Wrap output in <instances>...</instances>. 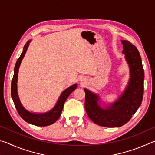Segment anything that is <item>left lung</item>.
<instances>
[{"mask_svg": "<svg viewBox=\"0 0 155 155\" xmlns=\"http://www.w3.org/2000/svg\"><path fill=\"white\" fill-rule=\"evenodd\" d=\"M122 52L129 66L128 85L120 98L103 109L98 104L99 96L87 89L85 108L88 117L95 124L105 127H120L125 124L135 114L142 102L144 71L137 48L127 40H122Z\"/></svg>", "mask_w": 155, "mask_h": 155, "instance_id": "8db88e82", "label": "left lung"}]
</instances>
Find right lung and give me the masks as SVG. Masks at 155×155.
Listing matches in <instances>:
<instances>
[{
    "mask_svg": "<svg viewBox=\"0 0 155 155\" xmlns=\"http://www.w3.org/2000/svg\"><path fill=\"white\" fill-rule=\"evenodd\" d=\"M31 40H28L27 43L25 44L23 49L22 53L20 57L17 60L16 64H15L14 68V77L12 78V85H11V94L12 98L14 101L15 104V109H16L18 114L20 115L22 118L28 123L31 124L38 126V127H46V126H49L53 123L55 122L57 120L59 119L60 115L61 114L63 108L65 101L68 98V97L71 94L75 89H77V85L74 84L72 86H70L66 90H65L61 93V96H59V98L56 103L55 106L52 108L51 111L46 113H42V114H35V113H31L27 111L24 107L22 106V103L20 101L19 96L18 94L17 91V81H18V70L20 65L21 62H22V59L24 58L26 51L29 45V43Z\"/></svg>",
    "mask_w": 155,
    "mask_h": 155,
    "instance_id": "obj_1",
    "label": "right lung"
}]
</instances>
